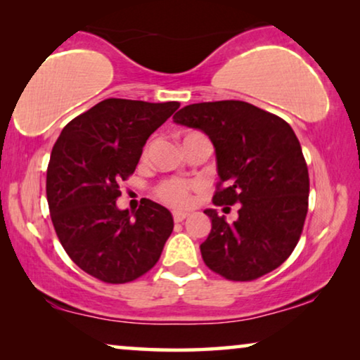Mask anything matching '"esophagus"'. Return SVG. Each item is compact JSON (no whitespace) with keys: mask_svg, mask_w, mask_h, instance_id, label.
<instances>
[{"mask_svg":"<svg viewBox=\"0 0 360 360\" xmlns=\"http://www.w3.org/2000/svg\"><path fill=\"white\" fill-rule=\"evenodd\" d=\"M186 218H188V213H186V211H174L175 223H180V221H184Z\"/></svg>","mask_w":360,"mask_h":360,"instance_id":"34e87169","label":"esophagus"}]
</instances>
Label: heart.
<instances>
[{
  "instance_id": "b5f03b06",
  "label": "heart",
  "mask_w": 360,
  "mask_h": 360,
  "mask_svg": "<svg viewBox=\"0 0 360 360\" xmlns=\"http://www.w3.org/2000/svg\"><path fill=\"white\" fill-rule=\"evenodd\" d=\"M190 190L191 185L185 184V181L181 180H165L157 186V195H159V198L164 200L165 203L184 206L188 203L190 200Z\"/></svg>"
}]
</instances>
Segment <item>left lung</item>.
<instances>
[{
    "label": "left lung",
    "instance_id": "left-lung-1",
    "mask_svg": "<svg viewBox=\"0 0 360 360\" xmlns=\"http://www.w3.org/2000/svg\"><path fill=\"white\" fill-rule=\"evenodd\" d=\"M174 122L203 131L214 146L219 186L213 203L239 205L228 223L205 210L211 231L200 245L213 272L248 282L282 265L298 244L308 213L309 179L302 146L287 121L245 101L195 103Z\"/></svg>",
    "mask_w": 360,
    "mask_h": 360
}]
</instances>
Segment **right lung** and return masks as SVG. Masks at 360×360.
Instances as JSON below:
<instances>
[{"instance_id": "1", "label": "right lung", "mask_w": 360, "mask_h": 360, "mask_svg": "<svg viewBox=\"0 0 360 360\" xmlns=\"http://www.w3.org/2000/svg\"><path fill=\"white\" fill-rule=\"evenodd\" d=\"M179 106L108 98L68 122L53 146L46 186L53 228L73 262L101 282L149 272L174 231L172 213L155 201L129 213L116 200L149 136Z\"/></svg>"}]
</instances>
